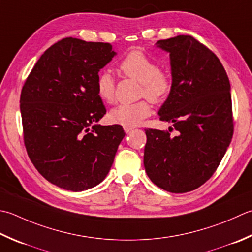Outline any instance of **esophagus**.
Returning <instances> with one entry per match:
<instances>
[{"label":"esophagus","instance_id":"1","mask_svg":"<svg viewBox=\"0 0 252 252\" xmlns=\"http://www.w3.org/2000/svg\"><path fill=\"white\" fill-rule=\"evenodd\" d=\"M123 129H125L126 133H130L131 131H133L134 127H133V126H123Z\"/></svg>","mask_w":252,"mask_h":252}]
</instances>
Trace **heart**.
I'll return each instance as SVG.
<instances>
[{
    "mask_svg": "<svg viewBox=\"0 0 252 252\" xmlns=\"http://www.w3.org/2000/svg\"><path fill=\"white\" fill-rule=\"evenodd\" d=\"M120 71L126 76L141 83L140 96L152 102L158 103L168 96L172 88V76L168 70L158 67L154 59L146 53L134 50L127 53L119 64ZM97 94L102 101L112 103L116 100V81L109 72L99 74L96 83ZM152 106L149 100L134 103H122L110 111L109 118L113 123L135 126L149 117Z\"/></svg>",
    "mask_w": 252,
    "mask_h": 252,
    "instance_id": "b5f03b06",
    "label": "heart"
}]
</instances>
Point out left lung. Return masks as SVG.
<instances>
[{
    "instance_id": "left-lung-1",
    "label": "left lung",
    "mask_w": 252,
    "mask_h": 252,
    "mask_svg": "<svg viewBox=\"0 0 252 252\" xmlns=\"http://www.w3.org/2000/svg\"><path fill=\"white\" fill-rule=\"evenodd\" d=\"M156 44L169 52L172 76L158 115L172 122L176 136L146 129L144 167L157 187L185 193L211 178L230 144V84L219 58L193 37L180 34Z\"/></svg>"
}]
</instances>
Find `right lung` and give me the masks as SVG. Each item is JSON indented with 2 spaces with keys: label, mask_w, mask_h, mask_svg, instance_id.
<instances>
[{
  "label": "right lung",
  "mask_w": 252,
  "mask_h": 252,
  "mask_svg": "<svg viewBox=\"0 0 252 252\" xmlns=\"http://www.w3.org/2000/svg\"><path fill=\"white\" fill-rule=\"evenodd\" d=\"M115 56L110 43L64 38L44 51L24 84L27 154L59 188L76 192L100 184L126 135L119 125L93 126L106 113L97 94L98 72Z\"/></svg>",
  "instance_id": "1"
}]
</instances>
